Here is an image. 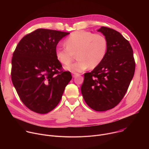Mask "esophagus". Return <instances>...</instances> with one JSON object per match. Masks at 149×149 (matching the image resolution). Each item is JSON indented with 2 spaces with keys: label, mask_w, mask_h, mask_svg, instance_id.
I'll return each instance as SVG.
<instances>
[{
  "label": "esophagus",
  "mask_w": 149,
  "mask_h": 149,
  "mask_svg": "<svg viewBox=\"0 0 149 149\" xmlns=\"http://www.w3.org/2000/svg\"><path fill=\"white\" fill-rule=\"evenodd\" d=\"M79 75V74H78V73H75V72L72 73V77H75L76 76Z\"/></svg>",
  "instance_id": "34e87169"
}]
</instances>
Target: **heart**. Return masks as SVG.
Returning a JSON list of instances; mask_svg holds the SVG:
<instances>
[{
	"label": "heart",
	"instance_id": "b5f03b06",
	"mask_svg": "<svg viewBox=\"0 0 149 149\" xmlns=\"http://www.w3.org/2000/svg\"><path fill=\"white\" fill-rule=\"evenodd\" d=\"M66 48L55 49L57 60L68 65L77 56V61L65 67L71 72H81L88 67L94 68L103 61L107 51V40L100 33L86 31H75L65 40Z\"/></svg>",
	"mask_w": 149,
	"mask_h": 149
}]
</instances>
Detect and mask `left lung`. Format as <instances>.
<instances>
[{"instance_id":"left-lung-1","label":"left lung","mask_w":149,"mask_h":149,"mask_svg":"<svg viewBox=\"0 0 149 149\" xmlns=\"http://www.w3.org/2000/svg\"><path fill=\"white\" fill-rule=\"evenodd\" d=\"M107 40V51L100 64L84 74L81 90L87 104L97 111L113 109L128 89L135 71L133 49L129 42L114 29H98Z\"/></svg>"}]
</instances>
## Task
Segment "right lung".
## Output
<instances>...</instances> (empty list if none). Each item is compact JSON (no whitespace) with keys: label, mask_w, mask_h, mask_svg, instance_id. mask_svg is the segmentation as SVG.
<instances>
[{"label":"right lung","mask_w":149,"mask_h":149,"mask_svg":"<svg viewBox=\"0 0 149 149\" xmlns=\"http://www.w3.org/2000/svg\"><path fill=\"white\" fill-rule=\"evenodd\" d=\"M69 33L38 29L21 39L13 54L12 83L32 111L46 114L55 109L72 79L70 72L61 70L55 55L59 41Z\"/></svg>","instance_id":"obj_1"}]
</instances>
